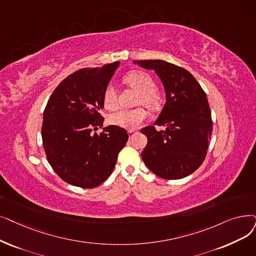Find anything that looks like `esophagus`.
<instances>
[{"instance_id":"1","label":"esophagus","mask_w":256,"mask_h":256,"mask_svg":"<svg viewBox=\"0 0 256 256\" xmlns=\"http://www.w3.org/2000/svg\"><path fill=\"white\" fill-rule=\"evenodd\" d=\"M128 136H130V138H132V137H134V136L137 134V132H136L135 130H130L128 132Z\"/></svg>"}]
</instances>
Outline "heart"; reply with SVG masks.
Returning <instances> with one entry per match:
<instances>
[{
	"label": "heart",
	"mask_w": 256,
	"mask_h": 256,
	"mask_svg": "<svg viewBox=\"0 0 256 256\" xmlns=\"http://www.w3.org/2000/svg\"><path fill=\"white\" fill-rule=\"evenodd\" d=\"M126 84L138 92L136 104H142L152 110H158L163 106V94L157 86H154L152 76L144 71H130L122 78ZM104 106L113 110L118 106L117 93L112 84H108L102 95ZM146 118V112L142 108L134 110H120L108 117L112 126L126 130H135Z\"/></svg>",
	"instance_id": "obj_1"
}]
</instances>
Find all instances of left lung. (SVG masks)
Returning a JSON list of instances; mask_svg holds the SVG:
<instances>
[{
  "mask_svg": "<svg viewBox=\"0 0 256 256\" xmlns=\"http://www.w3.org/2000/svg\"><path fill=\"white\" fill-rule=\"evenodd\" d=\"M134 62L154 70L166 93V104L154 126L141 130L148 137L141 157L158 176L182 179L200 168L207 154L212 119L206 94L192 73L179 66L161 60ZM156 125L166 130L157 131Z\"/></svg>",
  "mask_w": 256,
  "mask_h": 256,
  "instance_id": "1",
  "label": "left lung"
}]
</instances>
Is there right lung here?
<instances>
[{
	"mask_svg": "<svg viewBox=\"0 0 256 256\" xmlns=\"http://www.w3.org/2000/svg\"><path fill=\"white\" fill-rule=\"evenodd\" d=\"M119 62L102 68H84L64 78L44 110L42 146L47 160L62 180L73 186L94 188L112 174L119 152L128 140L124 128L102 126L106 86Z\"/></svg>",
	"mask_w": 256,
	"mask_h": 256,
	"instance_id": "right-lung-1",
	"label": "right lung"
}]
</instances>
